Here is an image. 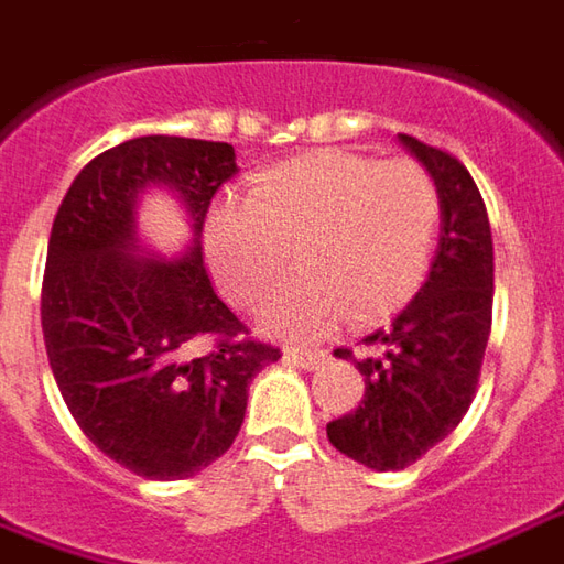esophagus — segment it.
Segmentation results:
<instances>
[{"instance_id":"34e87169","label":"esophagus","mask_w":564,"mask_h":564,"mask_svg":"<svg viewBox=\"0 0 564 564\" xmlns=\"http://www.w3.org/2000/svg\"><path fill=\"white\" fill-rule=\"evenodd\" d=\"M286 359L300 368H318L324 361V349H300V346H286Z\"/></svg>"}]
</instances>
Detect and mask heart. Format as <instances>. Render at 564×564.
I'll return each mask as SVG.
<instances>
[{
	"mask_svg": "<svg viewBox=\"0 0 564 564\" xmlns=\"http://www.w3.org/2000/svg\"><path fill=\"white\" fill-rule=\"evenodd\" d=\"M440 227L434 174L412 155L378 159L318 149L268 167L246 199H218L205 215V259L243 308L268 300L290 249L300 274L264 305V327L315 337L349 315L397 312L424 283Z\"/></svg>",
	"mask_w": 564,
	"mask_h": 564,
	"instance_id": "obj_1",
	"label": "heart"
}]
</instances>
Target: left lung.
Masks as SVG:
<instances>
[{"label": "left lung", "mask_w": 564, "mask_h": 564, "mask_svg": "<svg viewBox=\"0 0 564 564\" xmlns=\"http://www.w3.org/2000/svg\"><path fill=\"white\" fill-rule=\"evenodd\" d=\"M399 140L437 181V256L415 300L361 340L365 397L327 424L343 456L375 471H402L456 431L477 393L494 324V237L475 177L446 149L409 133ZM337 356L356 359L352 349Z\"/></svg>", "instance_id": "obj_1"}]
</instances>
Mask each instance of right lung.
<instances>
[{"instance_id": "add662e5", "label": "right lung", "mask_w": 564, "mask_h": 564, "mask_svg": "<svg viewBox=\"0 0 564 564\" xmlns=\"http://www.w3.org/2000/svg\"><path fill=\"white\" fill-rule=\"evenodd\" d=\"M234 174L230 143L137 137L96 155L52 221L40 300L52 375L96 449L149 480L193 477L221 458L240 434L249 380L281 359L205 271V215ZM152 183L191 212L194 246L181 263L132 256L135 196Z\"/></svg>"}]
</instances>
